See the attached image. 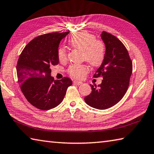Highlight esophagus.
<instances>
[{"label":"esophagus","instance_id":"obj_1","mask_svg":"<svg viewBox=\"0 0 154 154\" xmlns=\"http://www.w3.org/2000/svg\"><path fill=\"white\" fill-rule=\"evenodd\" d=\"M73 83L75 84H77V85H82L83 84V82H79V81H77V80H75Z\"/></svg>","mask_w":154,"mask_h":154}]
</instances>
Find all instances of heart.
<instances>
[{
	"label": "heart",
	"instance_id": "heart-1",
	"mask_svg": "<svg viewBox=\"0 0 154 154\" xmlns=\"http://www.w3.org/2000/svg\"><path fill=\"white\" fill-rule=\"evenodd\" d=\"M95 36L86 31H80L74 34L69 43L72 48L83 51V59L93 66H98L102 64L105 58V48L103 42L95 40ZM60 61L64 62L67 58L66 51L60 48L58 51ZM88 71L85 65H72L69 67V72L71 76L82 78Z\"/></svg>",
	"mask_w": 154,
	"mask_h": 154
}]
</instances>
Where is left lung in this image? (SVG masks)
<instances>
[{"instance_id":"obj_1","label":"left lung","mask_w":154,"mask_h":154,"mask_svg":"<svg viewBox=\"0 0 154 154\" xmlns=\"http://www.w3.org/2000/svg\"><path fill=\"white\" fill-rule=\"evenodd\" d=\"M101 38L105 46V58L94 77L102 76V83L98 86L90 84L92 92L84 100L92 107L103 110L124 97L129 85L132 63L126 48L118 38L103 31Z\"/></svg>"}]
</instances>
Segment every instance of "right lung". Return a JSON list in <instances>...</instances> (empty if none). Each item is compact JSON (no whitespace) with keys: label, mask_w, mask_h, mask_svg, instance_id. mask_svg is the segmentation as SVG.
Returning <instances> with one entry per match:
<instances>
[{"label":"right lung","mask_w":154,"mask_h":154,"mask_svg":"<svg viewBox=\"0 0 154 154\" xmlns=\"http://www.w3.org/2000/svg\"><path fill=\"white\" fill-rule=\"evenodd\" d=\"M69 32H52L38 36L25 47L17 64L20 89L31 105L41 110H49L63 100L67 88L72 85L68 77L54 80L51 65L59 62L58 47Z\"/></svg>","instance_id":"1"}]
</instances>
